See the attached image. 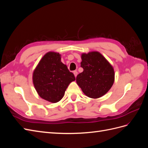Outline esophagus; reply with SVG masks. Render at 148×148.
<instances>
[{"instance_id":"obj_1","label":"esophagus","mask_w":148,"mask_h":148,"mask_svg":"<svg viewBox=\"0 0 148 148\" xmlns=\"http://www.w3.org/2000/svg\"><path fill=\"white\" fill-rule=\"evenodd\" d=\"M73 74H74V75H75V77H77V74H78L77 71V70H75V71H73Z\"/></svg>"}]
</instances>
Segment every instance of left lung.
Wrapping results in <instances>:
<instances>
[{
  "label": "left lung",
  "mask_w": 148,
  "mask_h": 148,
  "mask_svg": "<svg viewBox=\"0 0 148 148\" xmlns=\"http://www.w3.org/2000/svg\"><path fill=\"white\" fill-rule=\"evenodd\" d=\"M81 66L83 72L77 77V83L83 92L91 98L104 95L114 82L113 67L99 52L83 53Z\"/></svg>",
  "instance_id": "8db88e82"
}]
</instances>
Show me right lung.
I'll return each instance as SVG.
<instances>
[{
  "label": "right lung",
  "instance_id": "right-lung-1",
  "mask_svg": "<svg viewBox=\"0 0 148 148\" xmlns=\"http://www.w3.org/2000/svg\"><path fill=\"white\" fill-rule=\"evenodd\" d=\"M33 80L39 96L56 103L62 99L66 89L75 81V77L61 62L59 53L49 52L42 58L34 70Z\"/></svg>",
  "mask_w": 148,
  "mask_h": 148
}]
</instances>
